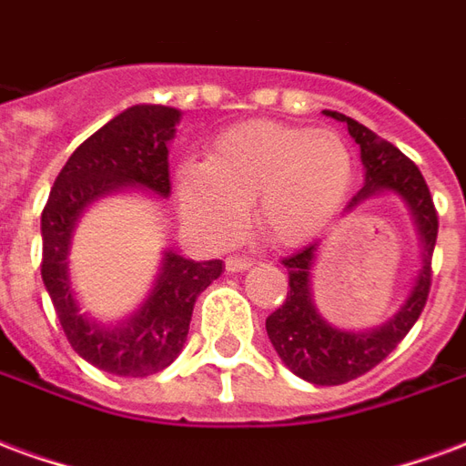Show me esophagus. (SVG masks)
Instances as JSON below:
<instances>
[{
	"label": "esophagus",
	"instance_id": "esophagus-1",
	"mask_svg": "<svg viewBox=\"0 0 466 466\" xmlns=\"http://www.w3.org/2000/svg\"><path fill=\"white\" fill-rule=\"evenodd\" d=\"M224 267H227V271H244V268L251 267V259H247V257H229V259L224 261Z\"/></svg>",
	"mask_w": 466,
	"mask_h": 466
}]
</instances>
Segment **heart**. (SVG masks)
Here are the masks:
<instances>
[{"instance_id": "obj_1", "label": "heart", "mask_w": 466, "mask_h": 466, "mask_svg": "<svg viewBox=\"0 0 466 466\" xmlns=\"http://www.w3.org/2000/svg\"><path fill=\"white\" fill-rule=\"evenodd\" d=\"M353 185V157L330 130L251 120L224 130L207 160L175 170L182 222L199 239L227 244L257 199V227L271 242L296 247L323 232Z\"/></svg>"}]
</instances>
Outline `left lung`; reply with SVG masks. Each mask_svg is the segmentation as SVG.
<instances>
[{"label": "left lung", "instance_id": "1", "mask_svg": "<svg viewBox=\"0 0 466 466\" xmlns=\"http://www.w3.org/2000/svg\"><path fill=\"white\" fill-rule=\"evenodd\" d=\"M323 116L348 126V133L360 147L365 182L358 189V195H353V199L348 202L346 212H353L358 205H363L365 199H373L375 195H395L408 207L420 237V268L408 299L385 323L365 330L339 329L336 323L323 319L316 309L311 271L319 254V242L303 247L301 251L281 261L289 271V294L286 301L267 319L268 340L294 375L313 385H340V382L356 380L390 356L420 319L432 279L437 212L422 172L398 147L343 113L323 110Z\"/></svg>", "mask_w": 466, "mask_h": 466}]
</instances>
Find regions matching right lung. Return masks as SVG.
Wrapping results in <instances>:
<instances>
[{
  "mask_svg": "<svg viewBox=\"0 0 466 466\" xmlns=\"http://www.w3.org/2000/svg\"><path fill=\"white\" fill-rule=\"evenodd\" d=\"M182 113L140 103L126 108L76 147L41 212V279L61 329L78 356L120 378L160 373L180 356L198 296L222 274V261H195L165 249L150 294L118 323L81 311L68 274L71 237L81 215L106 195L146 189L170 198L167 143Z\"/></svg>",
  "mask_w": 466,
  "mask_h": 466,
  "instance_id": "obj_1",
  "label": "right lung"
}]
</instances>
